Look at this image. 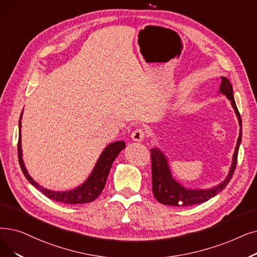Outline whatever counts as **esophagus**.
<instances>
[{
    "instance_id": "obj_1",
    "label": "esophagus",
    "mask_w": 257,
    "mask_h": 257,
    "mask_svg": "<svg viewBox=\"0 0 257 257\" xmlns=\"http://www.w3.org/2000/svg\"><path fill=\"white\" fill-rule=\"evenodd\" d=\"M145 136H146V133H145V130L143 128H138L137 130H135L132 132L131 135V139L135 141V142H143L145 139Z\"/></svg>"
}]
</instances>
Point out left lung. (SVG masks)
<instances>
[{
    "label": "left lung",
    "instance_id": "8db88e82",
    "mask_svg": "<svg viewBox=\"0 0 257 257\" xmlns=\"http://www.w3.org/2000/svg\"><path fill=\"white\" fill-rule=\"evenodd\" d=\"M220 86L219 93L224 94L229 101L231 102L232 108L235 111V114L238 118L239 124V136L237 139V143L234 150V154L232 158V165L230 167L229 173L227 177L217 186H214L208 189H190L186 188L182 184L178 183L175 178H173L168 160L164 152L158 147L151 148V164H152V191L154 197L159 200L163 205L168 206H192L207 202L210 198L214 197L219 192H221L226 186L229 184L234 170L236 168L237 164V154L239 145L241 143V118L236 107L235 101L233 96V89L230 81L225 76L220 77Z\"/></svg>",
    "mask_w": 257,
    "mask_h": 257
}]
</instances>
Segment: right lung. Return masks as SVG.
Segmentation results:
<instances>
[{"label": "right lung", "mask_w": 257, "mask_h": 257, "mask_svg": "<svg viewBox=\"0 0 257 257\" xmlns=\"http://www.w3.org/2000/svg\"><path fill=\"white\" fill-rule=\"evenodd\" d=\"M22 114H23V111H22L20 121H19L18 156H19V163L21 166V169L23 171L28 182L32 186H35L37 189H39L44 195H46L50 199L55 200V202H60L64 204H86V203L93 202V200L103 191L108 174L111 169V166H112L118 153L126 147L125 142L116 141L114 143L109 144L108 146L103 150L101 155H99V158L94 166L92 172L81 186H77L76 188L71 189V190H68V191L49 190V189L44 188L40 186L36 181H33V178L29 175L25 167V164L23 161V153H22V142H21Z\"/></svg>", "instance_id": "1"}]
</instances>
